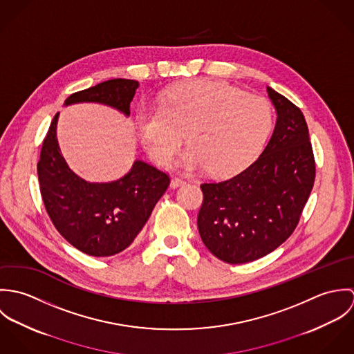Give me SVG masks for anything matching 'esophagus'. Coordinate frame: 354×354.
<instances>
[{"label":"esophagus","mask_w":354,"mask_h":354,"mask_svg":"<svg viewBox=\"0 0 354 354\" xmlns=\"http://www.w3.org/2000/svg\"><path fill=\"white\" fill-rule=\"evenodd\" d=\"M184 184H185V180L181 178V177H174V178L171 180V183H170L171 188H177V187H181V185H184Z\"/></svg>","instance_id":"1"}]
</instances>
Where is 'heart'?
I'll return each instance as SVG.
<instances>
[{"mask_svg": "<svg viewBox=\"0 0 354 354\" xmlns=\"http://www.w3.org/2000/svg\"><path fill=\"white\" fill-rule=\"evenodd\" d=\"M138 128L146 150L159 163L171 159L181 143L188 169L230 174L247 165L264 146L272 128L271 104L263 97L223 82L194 80L170 88L160 106L143 104Z\"/></svg>", "mask_w": 354, "mask_h": 354, "instance_id": "heart-1", "label": "heart"}]
</instances>
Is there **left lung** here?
<instances>
[{
    "instance_id": "1",
    "label": "left lung",
    "mask_w": 354,
    "mask_h": 354,
    "mask_svg": "<svg viewBox=\"0 0 354 354\" xmlns=\"http://www.w3.org/2000/svg\"><path fill=\"white\" fill-rule=\"evenodd\" d=\"M277 109L272 136L259 158L239 174L201 185L198 227L218 259L253 261L285 243L300 222L315 183V156L303 111L267 87Z\"/></svg>"
}]
</instances>
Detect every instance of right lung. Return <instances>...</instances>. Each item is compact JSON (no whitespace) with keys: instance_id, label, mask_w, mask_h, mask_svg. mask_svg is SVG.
Segmentation results:
<instances>
[{"instance_id":"obj_1","label":"right lung","mask_w":354,"mask_h":354,"mask_svg":"<svg viewBox=\"0 0 354 354\" xmlns=\"http://www.w3.org/2000/svg\"><path fill=\"white\" fill-rule=\"evenodd\" d=\"M139 83L111 79L73 93L65 104L98 102L129 114V104ZM51 121L37 165L45 208L58 233L75 248L104 257L122 252L140 233L155 204L166 192L170 177L145 160H136L122 178L98 184L76 176L59 152Z\"/></svg>"}]
</instances>
